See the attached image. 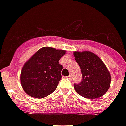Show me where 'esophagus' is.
<instances>
[{"label":"esophagus","mask_w":126,"mask_h":126,"mask_svg":"<svg viewBox=\"0 0 126 126\" xmlns=\"http://www.w3.org/2000/svg\"><path fill=\"white\" fill-rule=\"evenodd\" d=\"M66 78L68 79H69V80H71V79H72V76H71V75H69V76H67V77H66Z\"/></svg>","instance_id":"1"}]
</instances>
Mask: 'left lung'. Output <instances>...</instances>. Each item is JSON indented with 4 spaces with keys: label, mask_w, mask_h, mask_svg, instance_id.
Returning a JSON list of instances; mask_svg holds the SVG:
<instances>
[{
    "label": "left lung",
    "mask_w": 126,
    "mask_h": 126,
    "mask_svg": "<svg viewBox=\"0 0 126 126\" xmlns=\"http://www.w3.org/2000/svg\"><path fill=\"white\" fill-rule=\"evenodd\" d=\"M74 56L82 74L80 82L74 84L76 92L87 99L103 95L109 88L111 76L101 59L90 51H75Z\"/></svg>",
    "instance_id": "obj_1"
}]
</instances>
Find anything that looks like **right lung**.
<instances>
[{
    "mask_svg": "<svg viewBox=\"0 0 126 126\" xmlns=\"http://www.w3.org/2000/svg\"><path fill=\"white\" fill-rule=\"evenodd\" d=\"M65 54L64 50L44 47L26 63L21 72V83L25 93L34 98H44L57 88L61 79L63 66L59 60Z\"/></svg>",
    "mask_w": 126,
    "mask_h": 126,
    "instance_id": "1",
    "label": "right lung"
}]
</instances>
